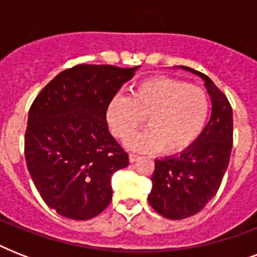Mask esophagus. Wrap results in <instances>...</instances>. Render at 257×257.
Masks as SVG:
<instances>
[{
	"label": "esophagus",
	"instance_id": "esophagus-1",
	"mask_svg": "<svg viewBox=\"0 0 257 257\" xmlns=\"http://www.w3.org/2000/svg\"><path fill=\"white\" fill-rule=\"evenodd\" d=\"M139 159H140V156H137L135 153H131V155H129V161H131V163H136Z\"/></svg>",
	"mask_w": 257,
	"mask_h": 257
}]
</instances>
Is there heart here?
<instances>
[{
    "label": "heart",
    "instance_id": "1",
    "mask_svg": "<svg viewBox=\"0 0 257 257\" xmlns=\"http://www.w3.org/2000/svg\"><path fill=\"white\" fill-rule=\"evenodd\" d=\"M211 101L204 89L167 77H152L133 86L131 96L114 97L106 121L118 139H127L144 118L149 128L125 141L136 152L180 153L191 148L205 129Z\"/></svg>",
    "mask_w": 257,
    "mask_h": 257
}]
</instances>
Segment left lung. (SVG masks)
Here are the masks:
<instances>
[{
    "label": "left lung",
    "mask_w": 257,
    "mask_h": 257,
    "mask_svg": "<svg viewBox=\"0 0 257 257\" xmlns=\"http://www.w3.org/2000/svg\"><path fill=\"white\" fill-rule=\"evenodd\" d=\"M199 76L211 97V118L199 140L180 155L156 159L149 204L167 219L199 213L219 191L232 151L233 117L227 97L211 78L188 66H175Z\"/></svg>",
    "instance_id": "obj_1"
}]
</instances>
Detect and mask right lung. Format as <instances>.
I'll return each mask as SVG.
<instances>
[{"label": "right lung", "instance_id": "add662e5", "mask_svg": "<svg viewBox=\"0 0 257 257\" xmlns=\"http://www.w3.org/2000/svg\"><path fill=\"white\" fill-rule=\"evenodd\" d=\"M139 68L74 66L57 74L30 106L26 165L58 215L88 220L110 203V176L129 160L109 132L106 108Z\"/></svg>", "mask_w": 257, "mask_h": 257}]
</instances>
